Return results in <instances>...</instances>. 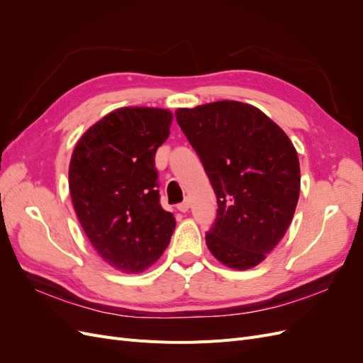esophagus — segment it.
<instances>
[{
    "label": "esophagus",
    "mask_w": 363,
    "mask_h": 363,
    "mask_svg": "<svg viewBox=\"0 0 363 363\" xmlns=\"http://www.w3.org/2000/svg\"><path fill=\"white\" fill-rule=\"evenodd\" d=\"M189 207H191V201H189V199H184V201L183 203H180L179 206H177V208L179 211L182 212V213H186L189 211Z\"/></svg>",
    "instance_id": "1"
}]
</instances>
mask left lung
Instances as JSON below:
<instances>
[{"label":"left lung","mask_w":363,"mask_h":363,"mask_svg":"<svg viewBox=\"0 0 363 363\" xmlns=\"http://www.w3.org/2000/svg\"><path fill=\"white\" fill-rule=\"evenodd\" d=\"M175 118L216 195L208 251L227 268L257 267L286 233L298 203L294 144L260 108L240 101L179 108Z\"/></svg>","instance_id":"obj_1"}]
</instances>
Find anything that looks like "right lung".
Listing matches in <instances>:
<instances>
[{
  "label": "right lung",
  "instance_id": "right-lung-1",
  "mask_svg": "<svg viewBox=\"0 0 363 363\" xmlns=\"http://www.w3.org/2000/svg\"><path fill=\"white\" fill-rule=\"evenodd\" d=\"M171 123L168 108L121 107L87 128L72 151L75 215L100 257L121 272L155 265L175 228L160 206L155 168Z\"/></svg>",
  "mask_w": 363,
  "mask_h": 363
}]
</instances>
